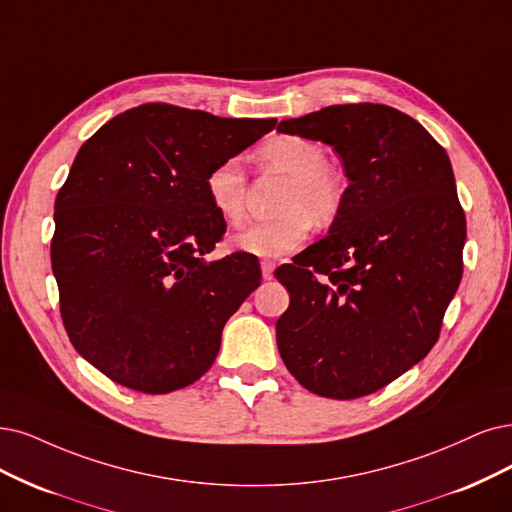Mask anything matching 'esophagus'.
<instances>
[{"mask_svg": "<svg viewBox=\"0 0 512 512\" xmlns=\"http://www.w3.org/2000/svg\"><path fill=\"white\" fill-rule=\"evenodd\" d=\"M274 268H276L274 261H268V259L261 261V276H263V280H270L272 278Z\"/></svg>", "mask_w": 512, "mask_h": 512, "instance_id": "esophagus-1", "label": "esophagus"}]
</instances>
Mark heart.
Returning <instances> with one entry per match:
<instances>
[{
	"label": "heart",
	"mask_w": 512,
	"mask_h": 512,
	"mask_svg": "<svg viewBox=\"0 0 512 512\" xmlns=\"http://www.w3.org/2000/svg\"><path fill=\"white\" fill-rule=\"evenodd\" d=\"M257 160L289 177L280 198L285 213L246 225L234 236V246L255 257H282L310 236L312 219L327 225L339 215L344 185L327 166L325 149L306 137H272L257 149ZM204 192L225 223L240 225L244 221L246 177L238 160H223L208 170Z\"/></svg>",
	"instance_id": "obj_1"
}]
</instances>
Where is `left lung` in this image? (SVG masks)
<instances>
[{
  "instance_id": "obj_1",
  "label": "left lung",
  "mask_w": 512,
  "mask_h": 512,
  "mask_svg": "<svg viewBox=\"0 0 512 512\" xmlns=\"http://www.w3.org/2000/svg\"><path fill=\"white\" fill-rule=\"evenodd\" d=\"M278 132L331 145L350 181L329 234L274 272L291 295L278 352L310 392L358 399L422 361L458 291L466 217L451 162L388 105H331Z\"/></svg>"
}]
</instances>
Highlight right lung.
<instances>
[{
	"label": "right lung",
	"mask_w": 512,
	"mask_h": 512,
	"mask_svg": "<svg viewBox=\"0 0 512 512\" xmlns=\"http://www.w3.org/2000/svg\"><path fill=\"white\" fill-rule=\"evenodd\" d=\"M274 126L147 103L80 147L54 202L50 257L71 344L109 380L166 394L215 363L261 270L249 253L206 259L225 221L204 177Z\"/></svg>",
	"instance_id": "obj_1"
}]
</instances>
